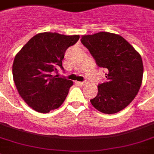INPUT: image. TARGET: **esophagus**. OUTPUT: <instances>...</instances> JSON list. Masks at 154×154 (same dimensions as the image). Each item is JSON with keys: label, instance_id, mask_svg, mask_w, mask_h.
<instances>
[{"label": "esophagus", "instance_id": "34e87169", "mask_svg": "<svg viewBox=\"0 0 154 154\" xmlns=\"http://www.w3.org/2000/svg\"><path fill=\"white\" fill-rule=\"evenodd\" d=\"M78 84L81 86H83L86 84V82H78Z\"/></svg>", "mask_w": 154, "mask_h": 154}]
</instances>
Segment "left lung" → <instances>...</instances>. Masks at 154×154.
<instances>
[{
  "label": "left lung",
  "mask_w": 154,
  "mask_h": 154,
  "mask_svg": "<svg viewBox=\"0 0 154 154\" xmlns=\"http://www.w3.org/2000/svg\"><path fill=\"white\" fill-rule=\"evenodd\" d=\"M81 42L100 68H106L107 82L99 84L97 96L91 100L99 112L116 113L131 102L143 82V63L140 54L119 34L99 32L82 35Z\"/></svg>",
  "instance_id": "obj_1"
}]
</instances>
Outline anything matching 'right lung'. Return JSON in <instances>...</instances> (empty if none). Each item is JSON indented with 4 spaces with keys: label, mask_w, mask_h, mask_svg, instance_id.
I'll return each mask as SVG.
<instances>
[{
    "label": "right lung",
    "mask_w": 154,
    "mask_h": 154,
    "mask_svg": "<svg viewBox=\"0 0 154 154\" xmlns=\"http://www.w3.org/2000/svg\"><path fill=\"white\" fill-rule=\"evenodd\" d=\"M79 35L44 32L34 35L14 59L12 75L18 93L34 110L47 113L58 109L73 82L53 75L61 68L64 53Z\"/></svg>",
    "instance_id": "add662e5"
}]
</instances>
